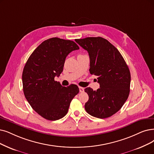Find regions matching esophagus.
Instances as JSON below:
<instances>
[{"label": "esophagus", "instance_id": "34e87169", "mask_svg": "<svg viewBox=\"0 0 154 154\" xmlns=\"http://www.w3.org/2000/svg\"><path fill=\"white\" fill-rule=\"evenodd\" d=\"M79 92H83L84 91V88L79 87Z\"/></svg>", "mask_w": 154, "mask_h": 154}]
</instances>
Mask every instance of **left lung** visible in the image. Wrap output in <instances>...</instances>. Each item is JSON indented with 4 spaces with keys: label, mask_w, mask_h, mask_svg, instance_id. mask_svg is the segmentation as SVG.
Wrapping results in <instances>:
<instances>
[{
    "label": "left lung",
    "mask_w": 154,
    "mask_h": 154,
    "mask_svg": "<svg viewBox=\"0 0 154 154\" xmlns=\"http://www.w3.org/2000/svg\"><path fill=\"white\" fill-rule=\"evenodd\" d=\"M76 42L90 57V72L97 76L100 88L85 91L89 97L85 108L90 115L100 119L109 118L121 109L130 94V71L121 53L106 39L87 37Z\"/></svg>",
    "instance_id": "left-lung-1"
}]
</instances>
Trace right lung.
<instances>
[{"instance_id":"obj_1","label":"right lung","mask_w":154,"mask_h":154,"mask_svg":"<svg viewBox=\"0 0 154 154\" xmlns=\"http://www.w3.org/2000/svg\"><path fill=\"white\" fill-rule=\"evenodd\" d=\"M79 48L75 42L55 37L43 42L28 58L22 75L23 92L42 118L50 121L63 118L79 93L77 85L65 87L54 80L63 72L67 55Z\"/></svg>"}]
</instances>
